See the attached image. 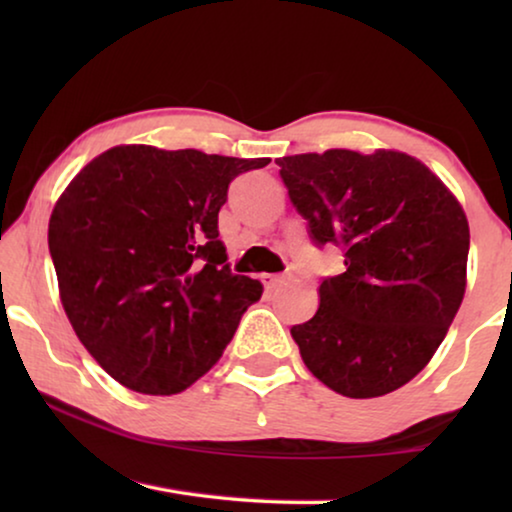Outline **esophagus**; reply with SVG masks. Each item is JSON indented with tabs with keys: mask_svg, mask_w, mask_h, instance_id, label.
Segmentation results:
<instances>
[{
	"mask_svg": "<svg viewBox=\"0 0 512 512\" xmlns=\"http://www.w3.org/2000/svg\"><path fill=\"white\" fill-rule=\"evenodd\" d=\"M261 282H263L265 289L272 291V289H277L279 284H284L286 277L284 275H261Z\"/></svg>",
	"mask_w": 512,
	"mask_h": 512,
	"instance_id": "esophagus-1",
	"label": "esophagus"
}]
</instances>
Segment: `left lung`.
Returning a JSON list of instances; mask_svg holds the SVG:
<instances>
[{"label": "left lung", "instance_id": "obj_1", "mask_svg": "<svg viewBox=\"0 0 512 512\" xmlns=\"http://www.w3.org/2000/svg\"><path fill=\"white\" fill-rule=\"evenodd\" d=\"M275 163L312 242L345 256V272L321 279L317 314L291 328L305 366L347 398L396 391L431 361L464 300V209L401 151L331 149Z\"/></svg>", "mask_w": 512, "mask_h": 512}]
</instances>
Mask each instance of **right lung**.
I'll return each instance as SVG.
<instances>
[{"instance_id": "1", "label": "right lung", "mask_w": 512, "mask_h": 512, "mask_svg": "<svg viewBox=\"0 0 512 512\" xmlns=\"http://www.w3.org/2000/svg\"><path fill=\"white\" fill-rule=\"evenodd\" d=\"M270 158L114 146L65 188L48 249L69 324L90 356L139 394L200 380L263 293L233 275L219 209L237 174Z\"/></svg>"}]
</instances>
